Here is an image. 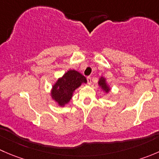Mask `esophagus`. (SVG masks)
<instances>
[{
	"mask_svg": "<svg viewBox=\"0 0 159 159\" xmlns=\"http://www.w3.org/2000/svg\"><path fill=\"white\" fill-rule=\"evenodd\" d=\"M87 81H88V84H91V78L90 76H89L87 78Z\"/></svg>",
	"mask_w": 159,
	"mask_h": 159,
	"instance_id": "esophagus-1",
	"label": "esophagus"
}]
</instances>
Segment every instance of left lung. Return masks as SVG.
Here are the masks:
<instances>
[{"mask_svg": "<svg viewBox=\"0 0 159 159\" xmlns=\"http://www.w3.org/2000/svg\"><path fill=\"white\" fill-rule=\"evenodd\" d=\"M98 83H99V85L102 86V89H103L104 90H105V91H106V92H108V91H109V89H108V85H107L106 83H105V78H101L100 81H99V82H98Z\"/></svg>", "mask_w": 159, "mask_h": 159, "instance_id": "1", "label": "left lung"}]
</instances>
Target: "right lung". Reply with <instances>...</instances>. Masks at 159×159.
Instances as JSON below:
<instances>
[{
	"label": "right lung",
	"mask_w": 159,
	"mask_h": 159,
	"mask_svg": "<svg viewBox=\"0 0 159 159\" xmlns=\"http://www.w3.org/2000/svg\"><path fill=\"white\" fill-rule=\"evenodd\" d=\"M86 82V78L79 72L75 70H68L53 86L51 91L52 98L62 106L70 100L74 91L82 83Z\"/></svg>",
	"instance_id": "right-lung-1"
}]
</instances>
